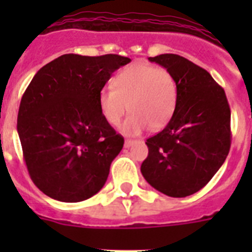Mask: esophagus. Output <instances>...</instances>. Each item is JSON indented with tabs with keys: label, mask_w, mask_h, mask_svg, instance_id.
Masks as SVG:
<instances>
[{
	"label": "esophagus",
	"mask_w": 252,
	"mask_h": 252,
	"mask_svg": "<svg viewBox=\"0 0 252 252\" xmlns=\"http://www.w3.org/2000/svg\"><path fill=\"white\" fill-rule=\"evenodd\" d=\"M134 142L136 141H133V140H126V141H124V146H126V148H130Z\"/></svg>",
	"instance_id": "1"
}]
</instances>
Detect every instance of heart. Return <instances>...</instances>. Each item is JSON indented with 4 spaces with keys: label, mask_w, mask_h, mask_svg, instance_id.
<instances>
[{
    "label": "heart",
    "mask_w": 252,
    "mask_h": 252,
    "mask_svg": "<svg viewBox=\"0 0 252 252\" xmlns=\"http://www.w3.org/2000/svg\"><path fill=\"white\" fill-rule=\"evenodd\" d=\"M114 89L104 87L98 94L103 119L116 126L129 108L130 115L120 126L126 136H137L149 126L159 130L167 126L176 107L178 90L167 69L146 63H133L114 78Z\"/></svg>",
    "instance_id": "obj_1"
}]
</instances>
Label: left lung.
<instances>
[{
  "instance_id": "left-lung-1",
  "label": "left lung",
  "mask_w": 252,
  "mask_h": 252,
  "mask_svg": "<svg viewBox=\"0 0 252 252\" xmlns=\"http://www.w3.org/2000/svg\"><path fill=\"white\" fill-rule=\"evenodd\" d=\"M171 73L178 98L165 129L146 140L149 154L141 165L145 180L171 197L200 191L230 150V107L212 76L178 55L149 57Z\"/></svg>"
}]
</instances>
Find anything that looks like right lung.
<instances>
[{
  "label": "right lung",
  "mask_w": 252,
  "mask_h": 252,
  "mask_svg": "<svg viewBox=\"0 0 252 252\" xmlns=\"http://www.w3.org/2000/svg\"><path fill=\"white\" fill-rule=\"evenodd\" d=\"M130 63L119 55H63L33 76L17 129L31 179L43 193L78 203L98 193L124 138L103 119L98 94Z\"/></svg>",
  "instance_id": "right-lung-1"
}]
</instances>
